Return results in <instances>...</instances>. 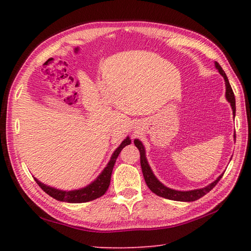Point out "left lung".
I'll return each mask as SVG.
<instances>
[{"instance_id": "1", "label": "left lung", "mask_w": 251, "mask_h": 251, "mask_svg": "<svg viewBox=\"0 0 251 251\" xmlns=\"http://www.w3.org/2000/svg\"><path fill=\"white\" fill-rule=\"evenodd\" d=\"M216 68L218 69V71L221 74V75L225 77L226 79V99L228 102L231 103V106L233 109V113L235 114V111H236V106H235V96H234V93L232 90V87L230 83H228V79L226 72L223 71V69L221 68V66L219 65L216 61ZM135 146L138 148V150L140 152V164H141V169H142V174H143V177H145L146 180V183L149 186V189H150L153 193H155L156 195L164 197V199H168V200H173V201H194L196 200H200L201 197H202L204 195H206L208 192L211 191L212 189L215 188L216 184L219 182V180L222 178L223 174L220 176L219 178H218L214 182L210 183L209 185H207L206 188H202V189H199V190H193V191H176L173 189H169L166 188L164 184H162L159 181L156 179L155 176L153 175L152 170L149 166L148 161L146 158V151H145V148H143L142 143L136 139L134 141Z\"/></svg>"}]
</instances>
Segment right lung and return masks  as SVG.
<instances>
[{"label": "right lung", "instance_id": "right-lung-1", "mask_svg": "<svg viewBox=\"0 0 251 251\" xmlns=\"http://www.w3.org/2000/svg\"><path fill=\"white\" fill-rule=\"evenodd\" d=\"M130 142L131 140L129 138H126V139L121 143V146L114 151L113 155H112L109 164L106 165V167L103 169V172L99 175V177L96 179L94 182L87 185L86 188L74 190V191H60L41 183L40 181L36 180L35 178L34 180L36 181V183L39 184L40 188L45 192V193H47L51 197H54V199L57 201H67V202H86V201H94L96 199H98V197L102 196L106 192V190H108L110 185L112 170H113L116 158L119 156L121 151L123 150V148L130 145Z\"/></svg>", "mask_w": 251, "mask_h": 251}]
</instances>
